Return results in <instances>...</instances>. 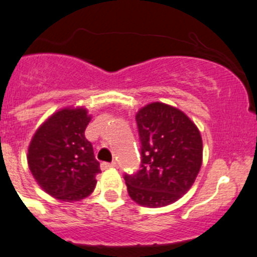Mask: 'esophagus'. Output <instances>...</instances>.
<instances>
[{"label":"esophagus","instance_id":"obj_1","mask_svg":"<svg viewBox=\"0 0 257 257\" xmlns=\"http://www.w3.org/2000/svg\"><path fill=\"white\" fill-rule=\"evenodd\" d=\"M115 166H116V164H115V162H111V164H109V162H102V164H101V169L102 170L111 169V167H115Z\"/></svg>","mask_w":257,"mask_h":257}]
</instances>
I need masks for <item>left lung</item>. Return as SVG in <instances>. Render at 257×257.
<instances>
[{
  "label": "left lung",
  "mask_w": 257,
  "mask_h": 257,
  "mask_svg": "<svg viewBox=\"0 0 257 257\" xmlns=\"http://www.w3.org/2000/svg\"><path fill=\"white\" fill-rule=\"evenodd\" d=\"M141 140V169L125 174L137 204L161 208L193 186L203 162V141L190 117L171 105L152 102L136 115Z\"/></svg>",
  "instance_id": "1"
}]
</instances>
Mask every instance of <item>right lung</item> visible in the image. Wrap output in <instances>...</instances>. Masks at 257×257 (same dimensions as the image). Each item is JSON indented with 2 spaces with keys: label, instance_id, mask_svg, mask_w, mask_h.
<instances>
[{
  "label": "right lung",
  "instance_id": "right-lung-1",
  "mask_svg": "<svg viewBox=\"0 0 257 257\" xmlns=\"http://www.w3.org/2000/svg\"><path fill=\"white\" fill-rule=\"evenodd\" d=\"M91 120L85 107H64L35 132L28 150V164L40 188L53 198L78 201L96 186L100 164L85 131Z\"/></svg>",
  "mask_w": 257,
  "mask_h": 257
}]
</instances>
